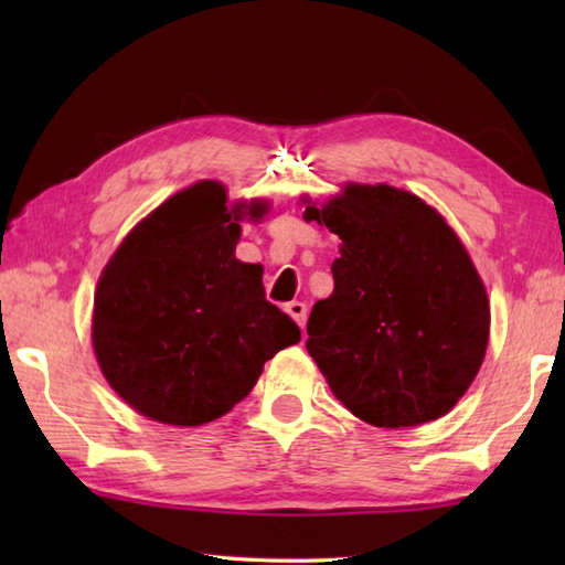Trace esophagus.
Returning <instances> with one entry per match:
<instances>
[{
  "mask_svg": "<svg viewBox=\"0 0 565 565\" xmlns=\"http://www.w3.org/2000/svg\"><path fill=\"white\" fill-rule=\"evenodd\" d=\"M286 313H289L298 326H301V330L306 328V316H308V308H306V303H301V301H291V303H286Z\"/></svg>",
  "mask_w": 565,
  "mask_h": 565,
  "instance_id": "obj_1",
  "label": "esophagus"
}]
</instances>
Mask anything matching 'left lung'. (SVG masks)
<instances>
[{"label":"left lung","mask_w":565,"mask_h":565,"mask_svg":"<svg viewBox=\"0 0 565 565\" xmlns=\"http://www.w3.org/2000/svg\"><path fill=\"white\" fill-rule=\"evenodd\" d=\"M303 218L342 239L334 291L310 310L306 350L334 398L398 429L447 415L483 364L490 303L441 215L388 184H347Z\"/></svg>","instance_id":"left-lung-1"}]
</instances>
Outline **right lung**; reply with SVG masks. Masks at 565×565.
Masks as SVG:
<instances>
[{"label":"right lung","mask_w":565,"mask_h":565,"mask_svg":"<svg viewBox=\"0 0 565 565\" xmlns=\"http://www.w3.org/2000/svg\"><path fill=\"white\" fill-rule=\"evenodd\" d=\"M267 201L227 206L211 179L142 218L106 264L94 294L92 344L121 398L162 425L196 427L233 411L264 362L301 340L264 298L262 264L235 257L245 221Z\"/></svg>","instance_id":"1"}]
</instances>
